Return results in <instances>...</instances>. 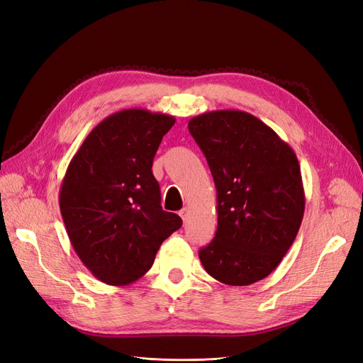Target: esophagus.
<instances>
[{"label": "esophagus", "instance_id": "1", "mask_svg": "<svg viewBox=\"0 0 363 363\" xmlns=\"http://www.w3.org/2000/svg\"><path fill=\"white\" fill-rule=\"evenodd\" d=\"M179 215L182 216L183 223H186V221H188V218H189V208H182V211L179 212Z\"/></svg>", "mask_w": 363, "mask_h": 363}]
</instances>
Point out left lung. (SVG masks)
Wrapping results in <instances>:
<instances>
[{
  "label": "left lung",
  "mask_w": 363,
  "mask_h": 363,
  "mask_svg": "<svg viewBox=\"0 0 363 363\" xmlns=\"http://www.w3.org/2000/svg\"><path fill=\"white\" fill-rule=\"evenodd\" d=\"M188 127L216 188L218 228L200 260L218 281L248 286L277 268L300 230L306 200L298 159L247 112H206Z\"/></svg>",
  "instance_id": "obj_1"
}]
</instances>
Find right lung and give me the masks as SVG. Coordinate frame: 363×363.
I'll return each instance as SVG.
<instances>
[{
  "label": "right lung",
  "mask_w": 363,
  "mask_h": 363,
  "mask_svg": "<svg viewBox=\"0 0 363 363\" xmlns=\"http://www.w3.org/2000/svg\"><path fill=\"white\" fill-rule=\"evenodd\" d=\"M175 119L125 108L103 119L71 159L59 204L71 244L103 283L124 286L152 267L162 242L182 227L164 212L152 159Z\"/></svg>",
  "instance_id": "obj_1"
}]
</instances>
